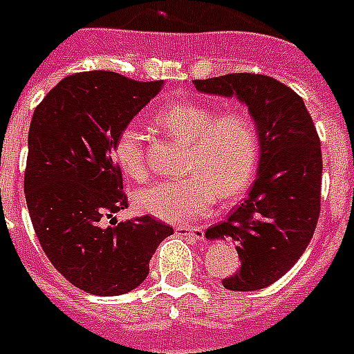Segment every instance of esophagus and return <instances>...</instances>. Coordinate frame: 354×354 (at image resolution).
I'll use <instances>...</instances> for the list:
<instances>
[{
  "mask_svg": "<svg viewBox=\"0 0 354 354\" xmlns=\"http://www.w3.org/2000/svg\"><path fill=\"white\" fill-rule=\"evenodd\" d=\"M178 234H183V236H189L192 242H200L203 238V229L202 227H189V225H178L176 227Z\"/></svg>",
  "mask_w": 354,
  "mask_h": 354,
  "instance_id": "obj_1",
  "label": "esophagus"
}]
</instances>
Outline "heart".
Returning <instances> with one entry per match:
<instances>
[{
  "label": "heart",
  "mask_w": 354,
  "mask_h": 354,
  "mask_svg": "<svg viewBox=\"0 0 354 354\" xmlns=\"http://www.w3.org/2000/svg\"><path fill=\"white\" fill-rule=\"evenodd\" d=\"M156 120L189 145L183 160L187 174L140 189L134 196L140 211L165 222H189L203 216L218 194L231 198L251 182L258 162V129L249 112H216L205 103L183 102L162 109ZM112 156L129 178L136 182L147 178L143 136L136 127L122 129Z\"/></svg>",
  "instance_id": "obj_1"
}]
</instances>
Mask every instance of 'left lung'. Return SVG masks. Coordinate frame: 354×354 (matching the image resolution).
I'll return each instance as SVG.
<instances>
[{
	"label": "left lung",
	"instance_id": "8db88e82",
	"mask_svg": "<svg viewBox=\"0 0 354 354\" xmlns=\"http://www.w3.org/2000/svg\"><path fill=\"white\" fill-rule=\"evenodd\" d=\"M200 93L236 96L257 122L260 165L249 196L205 231L209 240L236 242L242 266L222 281L229 291H257L281 278L304 254L320 216V138L306 103L263 74L194 80Z\"/></svg>",
	"mask_w": 354,
	"mask_h": 354
}]
</instances>
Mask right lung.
Returning <instances> with one entry per match:
<instances>
[{
	"mask_svg": "<svg viewBox=\"0 0 354 354\" xmlns=\"http://www.w3.org/2000/svg\"><path fill=\"white\" fill-rule=\"evenodd\" d=\"M162 83L109 71L71 74L32 114L25 198L34 232L57 272L91 295L136 289L156 247L174 232L149 214L114 218L129 203L112 145Z\"/></svg>",
	"mask_w": 354,
	"mask_h": 354,
	"instance_id": "1",
	"label": "right lung"
}]
</instances>
